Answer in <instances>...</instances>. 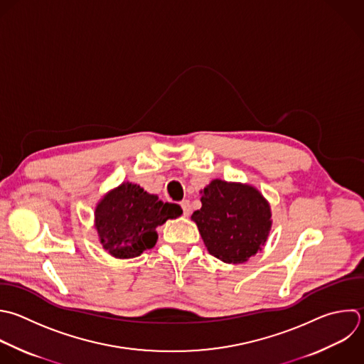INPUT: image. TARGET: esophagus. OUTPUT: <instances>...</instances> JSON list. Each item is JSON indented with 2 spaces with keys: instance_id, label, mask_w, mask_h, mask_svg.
I'll list each match as a JSON object with an SVG mask.
<instances>
[{
  "instance_id": "34e87169",
  "label": "esophagus",
  "mask_w": 364,
  "mask_h": 364,
  "mask_svg": "<svg viewBox=\"0 0 364 364\" xmlns=\"http://www.w3.org/2000/svg\"><path fill=\"white\" fill-rule=\"evenodd\" d=\"M181 206H182V209H183V215H185V216H189V213H191V203H189V200H182V202H181Z\"/></svg>"
}]
</instances>
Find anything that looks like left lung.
<instances>
[{
	"label": "left lung",
	"instance_id": "8db88e82",
	"mask_svg": "<svg viewBox=\"0 0 364 364\" xmlns=\"http://www.w3.org/2000/svg\"><path fill=\"white\" fill-rule=\"evenodd\" d=\"M196 223L210 255L225 263H245L267 242L272 210L266 198L249 183L213 179L200 191Z\"/></svg>",
	"mask_w": 364,
	"mask_h": 364
}]
</instances>
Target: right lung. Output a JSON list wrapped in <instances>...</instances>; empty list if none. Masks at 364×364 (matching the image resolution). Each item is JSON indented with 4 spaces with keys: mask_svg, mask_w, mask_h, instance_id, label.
Returning <instances> with one entry per match:
<instances>
[{
    "mask_svg": "<svg viewBox=\"0 0 364 364\" xmlns=\"http://www.w3.org/2000/svg\"><path fill=\"white\" fill-rule=\"evenodd\" d=\"M182 209L164 203L136 183L122 182L107 192L95 206L94 226L102 247L117 259L141 256L156 245V228L176 219Z\"/></svg>",
    "mask_w": 364,
    "mask_h": 364,
    "instance_id": "add662e5",
    "label": "right lung"
}]
</instances>
